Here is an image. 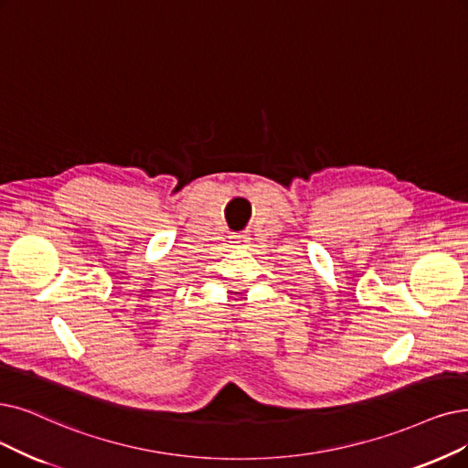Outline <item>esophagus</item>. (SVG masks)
Segmentation results:
<instances>
[{
	"mask_svg": "<svg viewBox=\"0 0 468 468\" xmlns=\"http://www.w3.org/2000/svg\"><path fill=\"white\" fill-rule=\"evenodd\" d=\"M248 236L246 234H239V236H232V244H246Z\"/></svg>",
	"mask_w": 468,
	"mask_h": 468,
	"instance_id": "obj_1",
	"label": "esophagus"
}]
</instances>
